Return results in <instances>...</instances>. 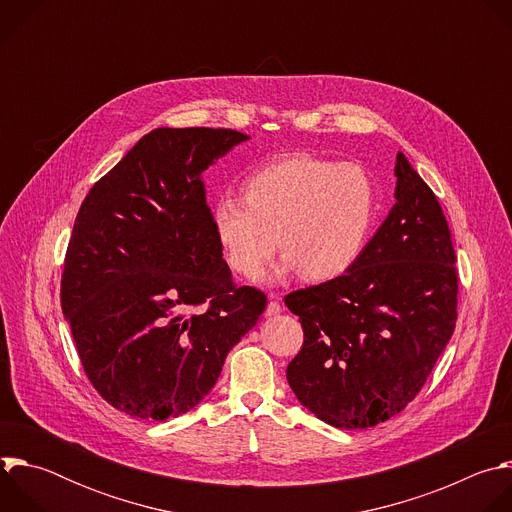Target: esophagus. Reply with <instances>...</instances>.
I'll use <instances>...</instances> for the list:
<instances>
[{"label":"esophagus","instance_id":"obj_1","mask_svg":"<svg viewBox=\"0 0 512 512\" xmlns=\"http://www.w3.org/2000/svg\"><path fill=\"white\" fill-rule=\"evenodd\" d=\"M281 312V306H279V298L275 294L269 296V304H267V310H265V316H277Z\"/></svg>","mask_w":512,"mask_h":512}]
</instances>
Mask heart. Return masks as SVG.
<instances>
[{"label": "heart", "mask_w": 512, "mask_h": 512, "mask_svg": "<svg viewBox=\"0 0 512 512\" xmlns=\"http://www.w3.org/2000/svg\"><path fill=\"white\" fill-rule=\"evenodd\" d=\"M377 216V190L358 164L298 154L253 172L243 200L218 198L212 229L229 267L257 279L281 245L279 275L306 279L344 275L367 249Z\"/></svg>", "instance_id": "1"}]
</instances>
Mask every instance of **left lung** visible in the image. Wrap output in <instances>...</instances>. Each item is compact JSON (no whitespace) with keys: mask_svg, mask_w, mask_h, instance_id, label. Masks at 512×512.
Returning <instances> with one entry per match:
<instances>
[{"mask_svg":"<svg viewBox=\"0 0 512 512\" xmlns=\"http://www.w3.org/2000/svg\"><path fill=\"white\" fill-rule=\"evenodd\" d=\"M395 204L340 277L291 291L304 346L287 383L318 419L367 429L415 399L458 320L452 233L431 188L399 152Z\"/></svg>","mask_w":512,"mask_h":512,"instance_id":"left-lung-1","label":"left lung"}]
</instances>
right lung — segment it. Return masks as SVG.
I'll use <instances>...</instances> for the list:
<instances>
[{
	"mask_svg": "<svg viewBox=\"0 0 512 512\" xmlns=\"http://www.w3.org/2000/svg\"><path fill=\"white\" fill-rule=\"evenodd\" d=\"M247 139L158 127L81 204L60 304L89 381L131 417L164 421L196 407L267 306L263 291L235 285L202 182Z\"/></svg>",
	"mask_w": 512,
	"mask_h": 512,
	"instance_id": "add662e5",
	"label": "right lung"
}]
</instances>
